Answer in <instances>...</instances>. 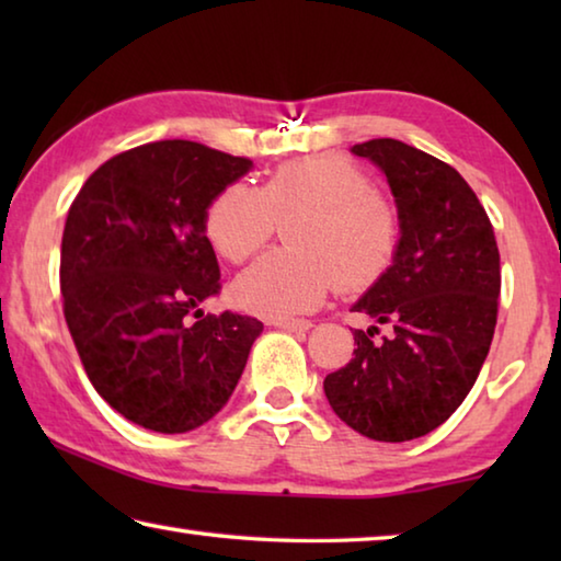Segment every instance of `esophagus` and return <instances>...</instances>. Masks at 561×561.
<instances>
[{
  "label": "esophagus",
  "mask_w": 561,
  "mask_h": 561,
  "mask_svg": "<svg viewBox=\"0 0 561 561\" xmlns=\"http://www.w3.org/2000/svg\"><path fill=\"white\" fill-rule=\"evenodd\" d=\"M274 327H279L284 331H297V334H304V331L311 329V321L309 319H277V321H274Z\"/></svg>",
  "instance_id": "34e87169"
}]
</instances>
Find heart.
<instances>
[{
    "label": "heart",
    "instance_id": "heart-1",
    "mask_svg": "<svg viewBox=\"0 0 561 561\" xmlns=\"http://www.w3.org/2000/svg\"><path fill=\"white\" fill-rule=\"evenodd\" d=\"M284 227L287 250L237 277L234 301L252 314L282 319L317 309L334 284L360 291L391 270L401 244V213L356 163L321 153L287 160L260 187L232 183L205 207L213 250L240 264Z\"/></svg>",
    "mask_w": 561,
    "mask_h": 561
}]
</instances>
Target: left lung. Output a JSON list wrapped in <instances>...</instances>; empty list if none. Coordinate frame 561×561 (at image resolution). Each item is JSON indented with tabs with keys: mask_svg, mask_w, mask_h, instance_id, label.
Wrapping results in <instances>:
<instances>
[{
	"mask_svg": "<svg viewBox=\"0 0 561 561\" xmlns=\"http://www.w3.org/2000/svg\"><path fill=\"white\" fill-rule=\"evenodd\" d=\"M351 153L383 170L401 213L391 270L354 304L393 334L354 329V358L324 378V393L348 428L403 443L448 421L478 381L497 324L500 250L453 165L393 138Z\"/></svg>",
	"mask_w": 561,
	"mask_h": 561,
	"instance_id": "1",
	"label": "left lung"
}]
</instances>
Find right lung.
<instances>
[{
    "mask_svg": "<svg viewBox=\"0 0 561 561\" xmlns=\"http://www.w3.org/2000/svg\"><path fill=\"white\" fill-rule=\"evenodd\" d=\"M250 168L193 140H158L106 160L69 207L66 324L99 396L148 431L187 433L220 413L262 334L254 317L201 309L220 291L205 207Z\"/></svg>",
    "mask_w": 561,
    "mask_h": 561,
    "instance_id": "add662e5",
    "label": "right lung"
}]
</instances>
